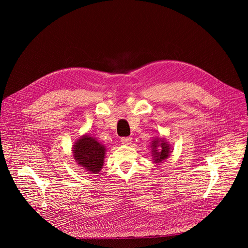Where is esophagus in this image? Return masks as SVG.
<instances>
[{"label": "esophagus", "mask_w": 248, "mask_h": 248, "mask_svg": "<svg viewBox=\"0 0 248 248\" xmlns=\"http://www.w3.org/2000/svg\"><path fill=\"white\" fill-rule=\"evenodd\" d=\"M121 141H122V144H124V145H128V144H131V141H132V138L131 137H124V138H121Z\"/></svg>", "instance_id": "1"}]
</instances>
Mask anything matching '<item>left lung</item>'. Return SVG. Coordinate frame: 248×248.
<instances>
[{
	"mask_svg": "<svg viewBox=\"0 0 248 248\" xmlns=\"http://www.w3.org/2000/svg\"><path fill=\"white\" fill-rule=\"evenodd\" d=\"M152 155L154 163H162L170 155L171 149L168 142L162 139L157 138L152 141Z\"/></svg>",
	"mask_w": 248,
	"mask_h": 248,
	"instance_id": "obj_1",
	"label": "left lung"
}]
</instances>
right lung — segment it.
<instances>
[{"instance_id":"add662e5","label":"right lung","mask_w":248,"mask_h":248,"mask_svg":"<svg viewBox=\"0 0 248 248\" xmlns=\"http://www.w3.org/2000/svg\"><path fill=\"white\" fill-rule=\"evenodd\" d=\"M72 151L78 165L90 174H98L103 166L107 150L96 139L84 135L76 140Z\"/></svg>"}]
</instances>
